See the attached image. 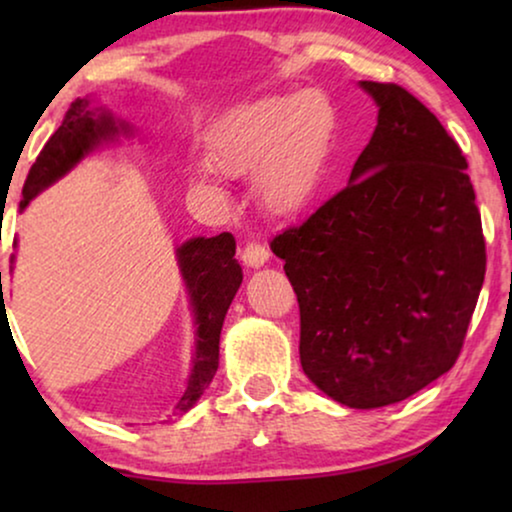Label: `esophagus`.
<instances>
[{"label":"esophagus","instance_id":"34e87169","mask_svg":"<svg viewBox=\"0 0 512 512\" xmlns=\"http://www.w3.org/2000/svg\"><path fill=\"white\" fill-rule=\"evenodd\" d=\"M240 256H242L244 265H249V268H261L263 263H268L270 251H268V247H265V244H261V242H247V244H244V247H242Z\"/></svg>","mask_w":512,"mask_h":512}]
</instances>
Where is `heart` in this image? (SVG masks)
I'll return each instance as SVG.
<instances>
[{
  "mask_svg": "<svg viewBox=\"0 0 512 512\" xmlns=\"http://www.w3.org/2000/svg\"><path fill=\"white\" fill-rule=\"evenodd\" d=\"M335 135V109L321 90L272 95L221 118L207 142L214 167L226 174H256V193L272 214L291 216L310 205ZM193 186L212 184L207 170Z\"/></svg>",
  "mask_w": 512,
  "mask_h": 512,
  "instance_id": "1",
  "label": "heart"
}]
</instances>
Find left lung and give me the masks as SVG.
I'll list each match as a JSON object with an SVG mask.
<instances>
[{
  "instance_id": "8db88e82",
  "label": "left lung",
  "mask_w": 512,
  "mask_h": 512,
  "mask_svg": "<svg viewBox=\"0 0 512 512\" xmlns=\"http://www.w3.org/2000/svg\"><path fill=\"white\" fill-rule=\"evenodd\" d=\"M349 184L270 242L300 307L305 375L349 408L405 401L457 361L487 251L466 158L396 83Z\"/></svg>"
}]
</instances>
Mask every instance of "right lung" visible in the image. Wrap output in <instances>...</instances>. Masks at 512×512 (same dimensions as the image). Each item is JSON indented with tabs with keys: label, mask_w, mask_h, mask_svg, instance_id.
<instances>
[{
	"label": "right lung",
	"mask_w": 512,
	"mask_h": 512,
	"mask_svg": "<svg viewBox=\"0 0 512 512\" xmlns=\"http://www.w3.org/2000/svg\"><path fill=\"white\" fill-rule=\"evenodd\" d=\"M125 123H116L107 111L90 109L88 100H76L65 114V121L34 160L23 186L20 209L30 205L34 195L58 181L88 156L104 139H114L118 132H128ZM181 277L191 293V305L198 326L193 368L188 387L174 412L191 410L205 394L219 368V338L226 312L242 284V268L235 261V237L221 233L216 237H193L177 249ZM4 296V293H2Z\"/></svg>",
	"instance_id": "add662e5"
}]
</instances>
